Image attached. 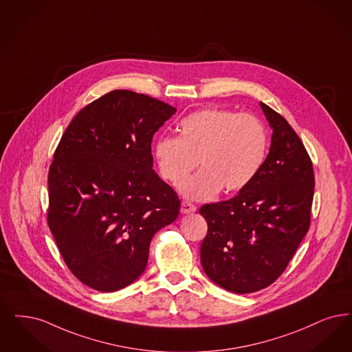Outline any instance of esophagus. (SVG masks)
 Here are the masks:
<instances>
[{
  "mask_svg": "<svg viewBox=\"0 0 352 352\" xmlns=\"http://www.w3.org/2000/svg\"><path fill=\"white\" fill-rule=\"evenodd\" d=\"M181 212H182L183 214L194 213V212H197V207L194 204H191L190 201L183 200L182 203H181Z\"/></svg>",
  "mask_w": 352,
  "mask_h": 352,
  "instance_id": "34e87169",
  "label": "esophagus"
}]
</instances>
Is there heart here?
<instances>
[{
    "label": "heart",
    "mask_w": 352,
    "mask_h": 352,
    "mask_svg": "<svg viewBox=\"0 0 352 352\" xmlns=\"http://www.w3.org/2000/svg\"><path fill=\"white\" fill-rule=\"evenodd\" d=\"M179 136L155 141V157L164 178L179 183L182 195L195 200L214 197L221 188L234 192L252 182L265 162L266 126L249 113L207 109L181 120Z\"/></svg>",
    "instance_id": "1"
}]
</instances>
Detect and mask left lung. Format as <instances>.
I'll return each mask as SVG.
<instances>
[{
    "label": "left lung",
    "instance_id": "obj_1",
    "mask_svg": "<svg viewBox=\"0 0 352 352\" xmlns=\"http://www.w3.org/2000/svg\"><path fill=\"white\" fill-rule=\"evenodd\" d=\"M259 104L272 129L263 165L236 197L199 210L208 224L200 246L203 270L233 294L276 280L310 224L314 174L308 152L281 115Z\"/></svg>",
    "mask_w": 352,
    "mask_h": 352
}]
</instances>
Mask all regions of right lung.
<instances>
[{
	"label": "right lung",
	"mask_w": 352,
	"mask_h": 352,
	"mask_svg": "<svg viewBox=\"0 0 352 352\" xmlns=\"http://www.w3.org/2000/svg\"><path fill=\"white\" fill-rule=\"evenodd\" d=\"M177 113L165 102L113 90L77 113L48 173V226L72 274L115 292L140 278L155 233L181 201L153 170V135Z\"/></svg>",
	"instance_id": "obj_1"
}]
</instances>
